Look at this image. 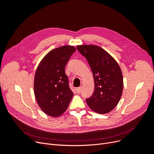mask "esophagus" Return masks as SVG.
I'll return each mask as SVG.
<instances>
[{"mask_svg":"<svg viewBox=\"0 0 154 154\" xmlns=\"http://www.w3.org/2000/svg\"><path fill=\"white\" fill-rule=\"evenodd\" d=\"M76 92L78 93V94H80V93L82 91V87H78V88H76Z\"/></svg>","mask_w":154,"mask_h":154,"instance_id":"1","label":"esophagus"}]
</instances>
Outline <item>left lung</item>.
<instances>
[{"label":"left lung","instance_id":"left-lung-1","mask_svg":"<svg viewBox=\"0 0 154 154\" xmlns=\"http://www.w3.org/2000/svg\"><path fill=\"white\" fill-rule=\"evenodd\" d=\"M89 64L94 82V92L86 100L97 114L109 113L117 106L122 96L123 78L118 63L105 50L94 45L76 47Z\"/></svg>","mask_w":154,"mask_h":154}]
</instances>
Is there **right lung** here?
<instances>
[{
	"instance_id": "obj_1",
	"label": "right lung",
	"mask_w": 154,
	"mask_h": 154,
	"mask_svg": "<svg viewBox=\"0 0 154 154\" xmlns=\"http://www.w3.org/2000/svg\"><path fill=\"white\" fill-rule=\"evenodd\" d=\"M76 51L72 45L51 50L42 59L35 74L34 94L41 110L57 118L67 110L73 96L65 67Z\"/></svg>"
}]
</instances>
